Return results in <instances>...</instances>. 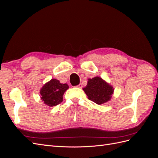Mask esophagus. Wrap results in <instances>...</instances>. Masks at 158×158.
I'll list each match as a JSON object with an SVG mask.
<instances>
[{"label": "esophagus", "instance_id": "obj_1", "mask_svg": "<svg viewBox=\"0 0 158 158\" xmlns=\"http://www.w3.org/2000/svg\"><path fill=\"white\" fill-rule=\"evenodd\" d=\"M76 87H77V88H82V84H79L78 85H76Z\"/></svg>", "mask_w": 158, "mask_h": 158}]
</instances>
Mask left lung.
<instances>
[{
    "mask_svg": "<svg viewBox=\"0 0 158 158\" xmlns=\"http://www.w3.org/2000/svg\"><path fill=\"white\" fill-rule=\"evenodd\" d=\"M83 89L88 98L98 105L109 101L114 92L112 85L98 76L88 79V84Z\"/></svg>",
    "mask_w": 158,
    "mask_h": 158,
    "instance_id": "8db88e82",
    "label": "left lung"
}]
</instances>
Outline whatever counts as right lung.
Returning <instances> with one entry per match:
<instances>
[{
    "label": "right lung",
    "instance_id": "right-lung-1",
    "mask_svg": "<svg viewBox=\"0 0 158 158\" xmlns=\"http://www.w3.org/2000/svg\"><path fill=\"white\" fill-rule=\"evenodd\" d=\"M69 89L67 84H61L56 79H51L40 90L41 99L45 104L53 107L63 102L64 93Z\"/></svg>",
    "mask_w": 158,
    "mask_h": 158
}]
</instances>
